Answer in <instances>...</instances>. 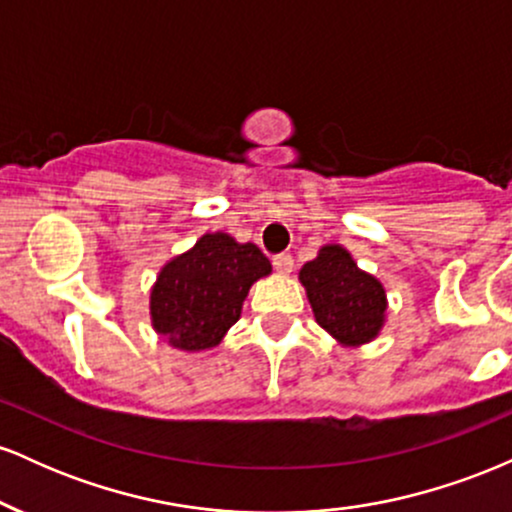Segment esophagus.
Instances as JSON below:
<instances>
[{"label":"esophagus","instance_id":"1","mask_svg":"<svg viewBox=\"0 0 512 512\" xmlns=\"http://www.w3.org/2000/svg\"><path fill=\"white\" fill-rule=\"evenodd\" d=\"M272 264H274V269L279 274H291L293 272V257L289 255V252H279V255H274Z\"/></svg>","mask_w":512,"mask_h":512}]
</instances>
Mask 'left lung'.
Masks as SVG:
<instances>
[{"label": "left lung", "instance_id": "left-lung-1", "mask_svg": "<svg viewBox=\"0 0 512 512\" xmlns=\"http://www.w3.org/2000/svg\"><path fill=\"white\" fill-rule=\"evenodd\" d=\"M317 325L344 344L370 342L383 325L385 289L339 245H327L301 269Z\"/></svg>", "mask_w": 512, "mask_h": 512}]
</instances>
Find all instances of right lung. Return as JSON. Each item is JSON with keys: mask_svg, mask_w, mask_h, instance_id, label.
<instances>
[{"mask_svg": "<svg viewBox=\"0 0 512 512\" xmlns=\"http://www.w3.org/2000/svg\"><path fill=\"white\" fill-rule=\"evenodd\" d=\"M272 264L257 245L207 233L158 274L151 317L158 334L185 351L216 346L240 317L245 296Z\"/></svg>", "mask_w": 512, "mask_h": 512, "instance_id": "obj_1", "label": "right lung"}]
</instances>
